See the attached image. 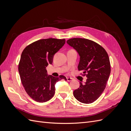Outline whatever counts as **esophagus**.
I'll use <instances>...</instances> for the list:
<instances>
[{
    "label": "esophagus",
    "mask_w": 131,
    "mask_h": 131,
    "mask_svg": "<svg viewBox=\"0 0 131 131\" xmlns=\"http://www.w3.org/2000/svg\"><path fill=\"white\" fill-rule=\"evenodd\" d=\"M67 80L68 81H71L73 80V78H67Z\"/></svg>",
    "instance_id": "34e87169"
}]
</instances>
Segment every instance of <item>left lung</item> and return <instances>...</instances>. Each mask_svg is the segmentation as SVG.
Listing matches in <instances>:
<instances>
[{
    "label": "left lung",
    "instance_id": "left-lung-1",
    "mask_svg": "<svg viewBox=\"0 0 131 131\" xmlns=\"http://www.w3.org/2000/svg\"><path fill=\"white\" fill-rule=\"evenodd\" d=\"M67 43L77 51L80 57L78 70L88 78L85 84L74 91V97L85 104L96 101L105 89L110 74V63L105 50L97 42L84 38H72Z\"/></svg>",
    "mask_w": 131,
    "mask_h": 131
}]
</instances>
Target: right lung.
Returning a JSON list of instances; mask_svg holds the SVG:
<instances>
[{
    "instance_id": "add662e5",
    "label": "right lung",
    "mask_w": 131,
    "mask_h": 131,
    "mask_svg": "<svg viewBox=\"0 0 131 131\" xmlns=\"http://www.w3.org/2000/svg\"><path fill=\"white\" fill-rule=\"evenodd\" d=\"M66 42L65 39H40L27 46L23 50L18 64L22 84L29 96L35 101H49L55 93L56 82L67 78L47 76L46 67L52 64L53 57Z\"/></svg>"
}]
</instances>
